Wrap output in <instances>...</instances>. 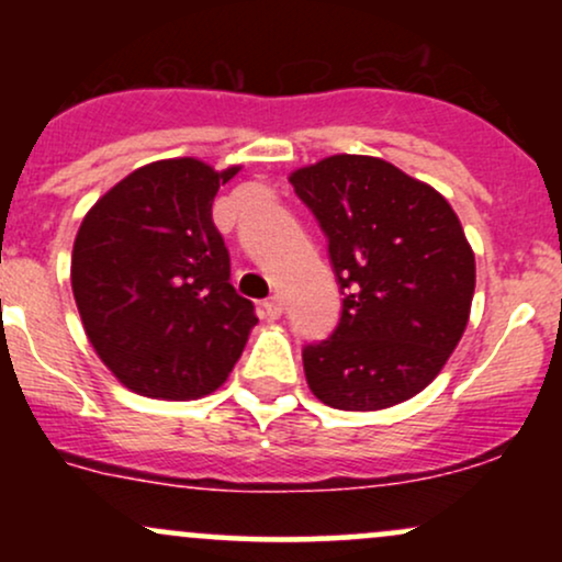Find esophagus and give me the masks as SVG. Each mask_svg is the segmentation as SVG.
<instances>
[{
    "label": "esophagus",
    "instance_id": "1",
    "mask_svg": "<svg viewBox=\"0 0 562 562\" xmlns=\"http://www.w3.org/2000/svg\"><path fill=\"white\" fill-rule=\"evenodd\" d=\"M282 308H285V303H282L280 295H272V299L263 301V317H267V319H280L282 317Z\"/></svg>",
    "mask_w": 562,
    "mask_h": 562
}]
</instances>
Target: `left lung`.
<instances>
[{
  "label": "left lung",
  "mask_w": 562,
  "mask_h": 562,
  "mask_svg": "<svg viewBox=\"0 0 562 562\" xmlns=\"http://www.w3.org/2000/svg\"><path fill=\"white\" fill-rule=\"evenodd\" d=\"M344 293L335 333L303 348L314 396L375 412L434 383L470 319L475 256L441 192L383 158L330 156L290 173Z\"/></svg>",
  "instance_id": "left-lung-1"
}]
</instances>
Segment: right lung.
I'll return each mask as SVG.
<instances>
[{"mask_svg": "<svg viewBox=\"0 0 562 562\" xmlns=\"http://www.w3.org/2000/svg\"><path fill=\"white\" fill-rule=\"evenodd\" d=\"M240 166L198 158L147 164L83 216L70 285L83 333L128 391L187 402L216 391L256 327L229 282L211 205Z\"/></svg>", "mask_w": 562, "mask_h": 562, "instance_id": "obj_1", "label": "right lung"}]
</instances>
